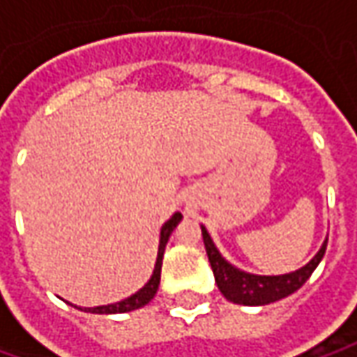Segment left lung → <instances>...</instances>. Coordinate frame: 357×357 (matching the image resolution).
Instances as JSON below:
<instances>
[{
	"instance_id": "1",
	"label": "left lung",
	"mask_w": 357,
	"mask_h": 357,
	"mask_svg": "<svg viewBox=\"0 0 357 357\" xmlns=\"http://www.w3.org/2000/svg\"><path fill=\"white\" fill-rule=\"evenodd\" d=\"M202 236H204V245L208 252L209 266L213 270V278H215V284L220 287V291L224 294L225 300L241 303V305H268V303L278 302L282 298H287L289 294L298 291L310 280L314 270L318 268V264L326 254V248H328V240H326L316 256L312 257L303 268L291 271V273L256 275V273L238 270L236 266L225 261L204 225H202Z\"/></svg>"
}]
</instances>
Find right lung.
<instances>
[{
  "mask_svg": "<svg viewBox=\"0 0 357 357\" xmlns=\"http://www.w3.org/2000/svg\"><path fill=\"white\" fill-rule=\"evenodd\" d=\"M181 222V213H174L165 224L162 225V231H160V248H158V259H155V268H153V273L149 278V282L146 286L142 287L139 291H135L133 296L121 300L117 303H109V305H98V307H86L84 312H89V314H126V312H133L137 307H144L146 303H149L153 300L158 287H160V275H162V259L163 252H165V243L169 240L172 231L176 229V225ZM77 307V305H75ZM82 310V307H77Z\"/></svg>",
  "mask_w": 357,
  "mask_h": 357,
  "instance_id": "1",
  "label": "right lung"
}]
</instances>
